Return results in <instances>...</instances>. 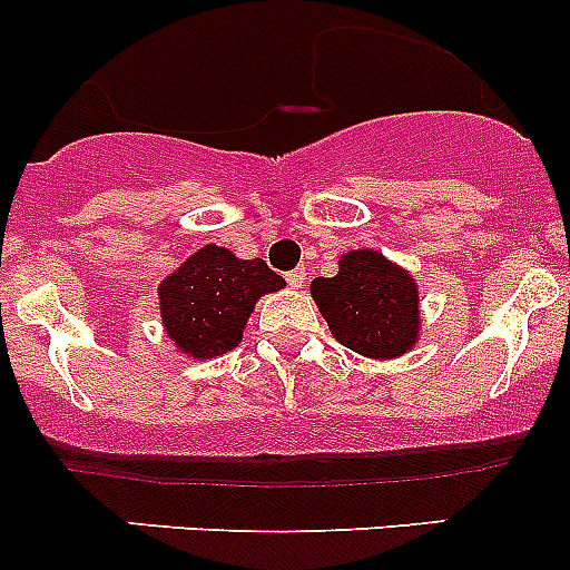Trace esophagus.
I'll list each match as a JSON object with an SVG mask.
<instances>
[{
  "mask_svg": "<svg viewBox=\"0 0 570 570\" xmlns=\"http://www.w3.org/2000/svg\"><path fill=\"white\" fill-rule=\"evenodd\" d=\"M286 284L295 286V289H301V286L306 284V267H297V269H292V273H286Z\"/></svg>",
  "mask_w": 570,
  "mask_h": 570,
  "instance_id": "obj_1",
  "label": "esophagus"
}]
</instances>
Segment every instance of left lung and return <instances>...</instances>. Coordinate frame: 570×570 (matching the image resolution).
Masks as SVG:
<instances>
[{"instance_id":"left-lung-1","label":"left lung","mask_w":570,"mask_h":570,"mask_svg":"<svg viewBox=\"0 0 570 570\" xmlns=\"http://www.w3.org/2000/svg\"><path fill=\"white\" fill-rule=\"evenodd\" d=\"M312 297L336 342L366 358H396L416 344V281L383 253H344L333 278L312 281Z\"/></svg>"}]
</instances>
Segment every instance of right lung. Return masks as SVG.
<instances>
[{
  "mask_svg": "<svg viewBox=\"0 0 570 570\" xmlns=\"http://www.w3.org/2000/svg\"><path fill=\"white\" fill-rule=\"evenodd\" d=\"M286 281L264 258H237L206 245L159 284V312L170 342L193 358H215L243 342V331L267 292Z\"/></svg>",
  "mask_w": 570,
  "mask_h": 570,
  "instance_id": "1",
  "label": "right lung"
}]
</instances>
